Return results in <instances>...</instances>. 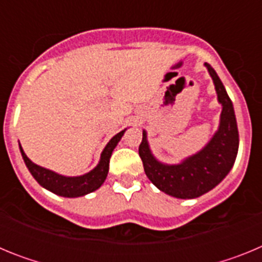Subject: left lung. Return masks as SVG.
Instances as JSON below:
<instances>
[{"instance_id":"8db88e82","label":"left lung","mask_w":262,"mask_h":262,"mask_svg":"<svg viewBox=\"0 0 262 262\" xmlns=\"http://www.w3.org/2000/svg\"><path fill=\"white\" fill-rule=\"evenodd\" d=\"M205 66L214 81L217 101L223 106L219 129L209 144L177 165H165L155 159L145 131L139 145V156L149 181L164 193L181 200L196 198L214 189L230 173L239 149V131L232 102L214 68L207 62Z\"/></svg>"}]
</instances>
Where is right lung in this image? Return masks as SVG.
<instances>
[{
    "label": "right lung",
    "instance_id": "1",
    "mask_svg": "<svg viewBox=\"0 0 262 262\" xmlns=\"http://www.w3.org/2000/svg\"><path fill=\"white\" fill-rule=\"evenodd\" d=\"M124 131H120L119 134L111 139L105 149L101 154V160H99L98 165L90 170L89 173L84 176H78V177H66V176L57 174V173L52 172L50 169L41 168V166L36 165L26 156V154L23 152L22 147L19 145L20 154H22L25 164L29 168L30 173L32 177L35 178L39 185L46 187L47 190L52 191V193L57 194L61 196H68V198H75V196L85 195L88 193L97 190L101 185L105 182L106 177L108 173V163H110V157L114 148L119 143V140L123 136Z\"/></svg>",
    "mask_w": 262,
    "mask_h": 262
}]
</instances>
